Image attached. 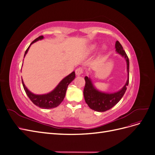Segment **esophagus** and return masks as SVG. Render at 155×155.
<instances>
[{"instance_id":"34e87169","label":"esophagus","mask_w":155,"mask_h":155,"mask_svg":"<svg viewBox=\"0 0 155 155\" xmlns=\"http://www.w3.org/2000/svg\"><path fill=\"white\" fill-rule=\"evenodd\" d=\"M83 72V70L82 68L79 67L76 70V74L77 76H80L81 74H82Z\"/></svg>"}]
</instances>
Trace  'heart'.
<instances>
[{
  "label": "heart",
  "mask_w": 155,
  "mask_h": 155,
  "mask_svg": "<svg viewBox=\"0 0 155 155\" xmlns=\"http://www.w3.org/2000/svg\"><path fill=\"white\" fill-rule=\"evenodd\" d=\"M96 48V44H93V45H91L90 46V47H89V48H88V50L90 51H93L94 50H95ZM102 49H103V50H105L107 49V47H106L105 46H103Z\"/></svg>",
  "instance_id": "1"
}]
</instances>
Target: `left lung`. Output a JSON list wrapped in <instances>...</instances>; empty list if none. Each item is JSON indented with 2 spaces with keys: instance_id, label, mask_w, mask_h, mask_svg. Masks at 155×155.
<instances>
[{
  "instance_id": "8db88e82",
  "label": "left lung",
  "mask_w": 155,
  "mask_h": 155,
  "mask_svg": "<svg viewBox=\"0 0 155 155\" xmlns=\"http://www.w3.org/2000/svg\"><path fill=\"white\" fill-rule=\"evenodd\" d=\"M115 48L116 52L125 59L127 70V80L125 85L119 91L114 93H105L97 90L94 86L91 78L85 76V86L83 90L84 97L88 106L95 111L105 112L113 107L122 98L127 90V87L129 85V60L128 56L118 41L116 42Z\"/></svg>"
}]
</instances>
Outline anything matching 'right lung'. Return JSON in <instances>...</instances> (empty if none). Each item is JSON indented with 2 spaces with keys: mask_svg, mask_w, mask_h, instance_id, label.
I'll use <instances>...</instances> for the list:
<instances>
[{
  "mask_svg": "<svg viewBox=\"0 0 155 155\" xmlns=\"http://www.w3.org/2000/svg\"><path fill=\"white\" fill-rule=\"evenodd\" d=\"M43 38L44 37L43 35H41L39 37H37V38L35 39L34 41H32V43L30 45L28 48L26 50L24 57H25V55L27 54L28 51L31 45L35 43L37 41L43 39ZM75 77H76V75H75V72L74 71L71 74H70L68 76L63 79L58 84V86L56 87L52 91L48 94L41 95L35 94L31 92L25 86L22 79V83L27 96H28L30 100L33 102V104H35L37 107L41 108V109H50L57 107L63 101L65 94H66L67 87L69 84L74 80Z\"/></svg>",
  "mask_w": 155,
  "mask_h": 155,
  "instance_id": "right-lung-1",
  "label": "right lung"
}]
</instances>
